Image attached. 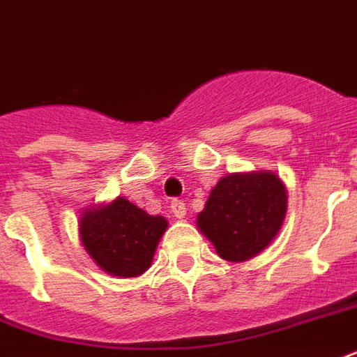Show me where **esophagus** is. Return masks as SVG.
<instances>
[{
    "label": "esophagus",
    "instance_id": "esophagus-1",
    "mask_svg": "<svg viewBox=\"0 0 357 357\" xmlns=\"http://www.w3.org/2000/svg\"><path fill=\"white\" fill-rule=\"evenodd\" d=\"M170 209H172V213L176 219H183L185 213H187V208H185L183 200H172V204H170Z\"/></svg>",
    "mask_w": 357,
    "mask_h": 357
}]
</instances>
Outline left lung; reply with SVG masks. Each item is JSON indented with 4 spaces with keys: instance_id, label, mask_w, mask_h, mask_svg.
<instances>
[{
    "instance_id": "obj_1",
    "label": "left lung",
    "mask_w": 357,
    "mask_h": 357,
    "mask_svg": "<svg viewBox=\"0 0 357 357\" xmlns=\"http://www.w3.org/2000/svg\"><path fill=\"white\" fill-rule=\"evenodd\" d=\"M287 213V190L273 172L232 174L209 192L198 228L228 262H243L275 238Z\"/></svg>"
}]
</instances>
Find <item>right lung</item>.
<instances>
[{"label":"right lung","instance_id":"add662e5","mask_svg":"<svg viewBox=\"0 0 357 357\" xmlns=\"http://www.w3.org/2000/svg\"><path fill=\"white\" fill-rule=\"evenodd\" d=\"M165 217L149 215L125 198L82 215L80 238L89 257L116 277H136L151 266Z\"/></svg>","mask_w":357,"mask_h":357}]
</instances>
